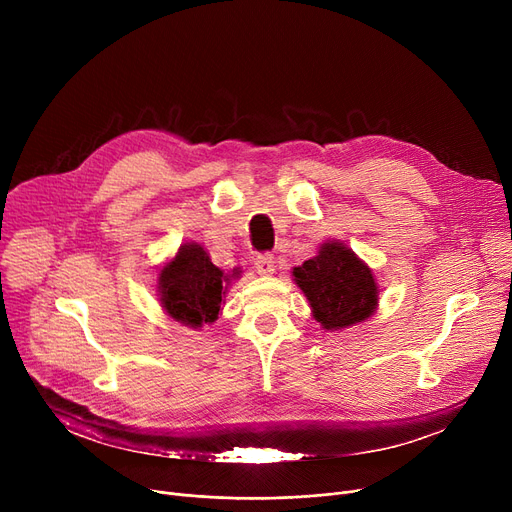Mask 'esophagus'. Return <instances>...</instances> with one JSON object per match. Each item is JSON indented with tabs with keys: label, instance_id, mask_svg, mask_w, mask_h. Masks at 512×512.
<instances>
[{
	"label": "esophagus",
	"instance_id": "1",
	"mask_svg": "<svg viewBox=\"0 0 512 512\" xmlns=\"http://www.w3.org/2000/svg\"><path fill=\"white\" fill-rule=\"evenodd\" d=\"M255 270L259 276H272L276 272V259L272 255H257Z\"/></svg>",
	"mask_w": 512,
	"mask_h": 512
}]
</instances>
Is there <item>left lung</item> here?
<instances>
[{
    "instance_id": "8db88e82",
    "label": "left lung",
    "mask_w": 512,
    "mask_h": 512,
    "mask_svg": "<svg viewBox=\"0 0 512 512\" xmlns=\"http://www.w3.org/2000/svg\"><path fill=\"white\" fill-rule=\"evenodd\" d=\"M292 280L324 330L363 324L378 311L380 288L371 267L340 240H326L315 257L292 267Z\"/></svg>"
}]
</instances>
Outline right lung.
<instances>
[{
	"label": "right lung",
	"instance_id": "1",
	"mask_svg": "<svg viewBox=\"0 0 512 512\" xmlns=\"http://www.w3.org/2000/svg\"><path fill=\"white\" fill-rule=\"evenodd\" d=\"M238 278V267L232 274L224 272L199 242H182L176 255L159 267L157 297L168 317L199 330L218 319L228 288Z\"/></svg>",
	"mask_w": 512,
	"mask_h": 512
}]
</instances>
